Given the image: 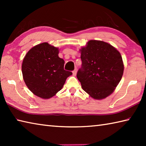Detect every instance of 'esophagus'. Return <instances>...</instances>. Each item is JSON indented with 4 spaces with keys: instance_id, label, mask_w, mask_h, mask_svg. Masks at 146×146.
Masks as SVG:
<instances>
[{
    "instance_id": "1",
    "label": "esophagus",
    "mask_w": 146,
    "mask_h": 146,
    "mask_svg": "<svg viewBox=\"0 0 146 146\" xmlns=\"http://www.w3.org/2000/svg\"><path fill=\"white\" fill-rule=\"evenodd\" d=\"M76 72H77V70H76V69H75V70H74L73 71V75H76Z\"/></svg>"
}]
</instances>
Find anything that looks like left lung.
<instances>
[{
  "instance_id": "1",
  "label": "left lung",
  "mask_w": 146,
  "mask_h": 146,
  "mask_svg": "<svg viewBox=\"0 0 146 146\" xmlns=\"http://www.w3.org/2000/svg\"><path fill=\"white\" fill-rule=\"evenodd\" d=\"M82 66L76 77L86 93L95 99L111 95L120 82L123 73L120 53L110 44L90 40L80 49Z\"/></svg>"
}]
</instances>
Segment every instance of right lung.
Wrapping results in <instances>:
<instances>
[{
  "mask_svg": "<svg viewBox=\"0 0 146 146\" xmlns=\"http://www.w3.org/2000/svg\"><path fill=\"white\" fill-rule=\"evenodd\" d=\"M58 49L48 43L38 44L29 50L22 65L23 78L29 90L42 98H49L62 88L72 72L64 70V60Z\"/></svg>",
  "mask_w": 146,
  "mask_h": 146,
  "instance_id": "right-lung-1",
  "label": "right lung"
}]
</instances>
